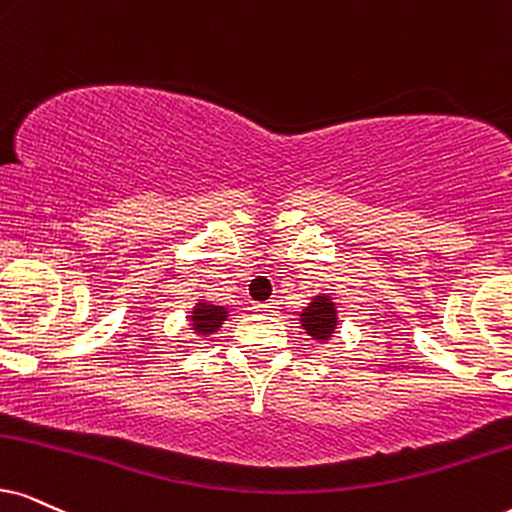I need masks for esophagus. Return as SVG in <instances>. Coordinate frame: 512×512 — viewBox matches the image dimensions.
Instances as JSON below:
<instances>
[{
    "label": "esophagus",
    "instance_id": "esophagus-1",
    "mask_svg": "<svg viewBox=\"0 0 512 512\" xmlns=\"http://www.w3.org/2000/svg\"><path fill=\"white\" fill-rule=\"evenodd\" d=\"M255 312H262V314H269V312H274L276 309V300H267V302H257L255 307Z\"/></svg>",
    "mask_w": 512,
    "mask_h": 512
}]
</instances>
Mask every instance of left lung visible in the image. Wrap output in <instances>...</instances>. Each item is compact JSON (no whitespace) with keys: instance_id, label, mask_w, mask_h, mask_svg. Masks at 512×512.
<instances>
[{"instance_id":"obj_1","label":"left lung","mask_w":512,"mask_h":512,"mask_svg":"<svg viewBox=\"0 0 512 512\" xmlns=\"http://www.w3.org/2000/svg\"><path fill=\"white\" fill-rule=\"evenodd\" d=\"M335 307L328 297H316L312 307H307L302 312V326L304 331L312 335L314 340H328L335 331Z\"/></svg>"}]
</instances>
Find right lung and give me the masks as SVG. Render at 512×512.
<instances>
[{
	"label": "right lung",
	"instance_id": "1",
	"mask_svg": "<svg viewBox=\"0 0 512 512\" xmlns=\"http://www.w3.org/2000/svg\"><path fill=\"white\" fill-rule=\"evenodd\" d=\"M226 312L222 307H212V304H200L196 307V312H193V328H196L198 333L208 335V333H215L219 326H222Z\"/></svg>",
	"mask_w": 512,
	"mask_h": 512
}]
</instances>
